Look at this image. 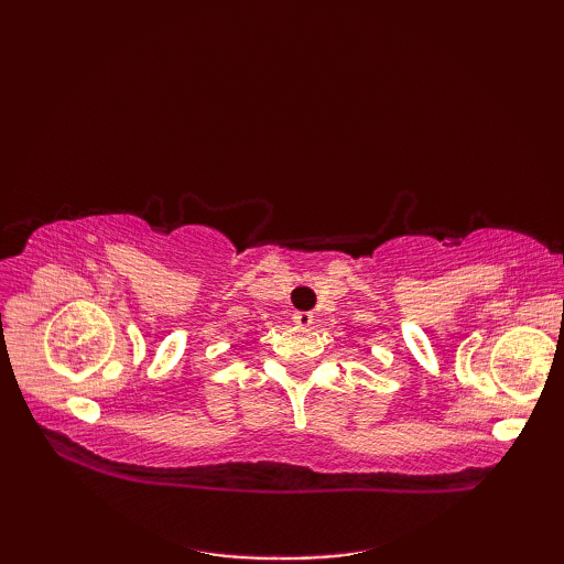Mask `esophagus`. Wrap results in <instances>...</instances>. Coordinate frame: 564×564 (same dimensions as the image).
<instances>
[{
    "label": "esophagus",
    "instance_id": "34e87169",
    "mask_svg": "<svg viewBox=\"0 0 564 564\" xmlns=\"http://www.w3.org/2000/svg\"><path fill=\"white\" fill-rule=\"evenodd\" d=\"M293 322L297 327H310V325H313V313H295Z\"/></svg>",
    "mask_w": 564,
    "mask_h": 564
}]
</instances>
